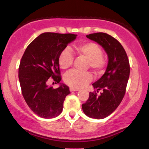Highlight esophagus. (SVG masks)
<instances>
[{
  "instance_id": "1",
  "label": "esophagus",
  "mask_w": 149,
  "mask_h": 149,
  "mask_svg": "<svg viewBox=\"0 0 149 149\" xmlns=\"http://www.w3.org/2000/svg\"><path fill=\"white\" fill-rule=\"evenodd\" d=\"M79 89L78 88H70V91L71 92H76V91H78Z\"/></svg>"
}]
</instances>
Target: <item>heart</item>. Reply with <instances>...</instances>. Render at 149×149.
<instances>
[{
	"mask_svg": "<svg viewBox=\"0 0 149 149\" xmlns=\"http://www.w3.org/2000/svg\"><path fill=\"white\" fill-rule=\"evenodd\" d=\"M76 51L80 56L88 59V67L100 73L103 71L107 64V61L103 57V52L101 47L96 42H87L80 43L76 47ZM58 62L61 69H66L73 62V55L69 48H65L59 54ZM93 76L90 72H79L70 71L64 76V81L69 86L80 88L92 81Z\"/></svg>",
	"mask_w": 149,
	"mask_h": 149,
	"instance_id": "heart-1",
	"label": "heart"
}]
</instances>
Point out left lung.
<instances>
[{
    "label": "left lung",
    "mask_w": 149,
    "mask_h": 149,
    "mask_svg": "<svg viewBox=\"0 0 149 149\" xmlns=\"http://www.w3.org/2000/svg\"><path fill=\"white\" fill-rule=\"evenodd\" d=\"M102 45L107 53L109 61L107 70L93 83L97 92H90L88 100L82 105L83 112L88 117L103 119L111 114L122 102L129 79L130 66L125 50L118 40L106 33H95L86 36ZM102 92L100 95L97 92Z\"/></svg>",
    "instance_id": "left-lung-1"
}]
</instances>
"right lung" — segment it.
I'll list each match as a JSON object with an SVG mask.
<instances>
[{
  "instance_id": "obj_1",
  "label": "right lung",
  "mask_w": 149,
  "mask_h": 149,
  "mask_svg": "<svg viewBox=\"0 0 149 149\" xmlns=\"http://www.w3.org/2000/svg\"><path fill=\"white\" fill-rule=\"evenodd\" d=\"M76 36L72 33H43L31 42L22 56L19 67L22 95L32 111L40 117L52 118L62 111L65 97L70 93L69 87L61 84L54 89L47 82L52 79L55 83H60L58 57Z\"/></svg>"
}]
</instances>
